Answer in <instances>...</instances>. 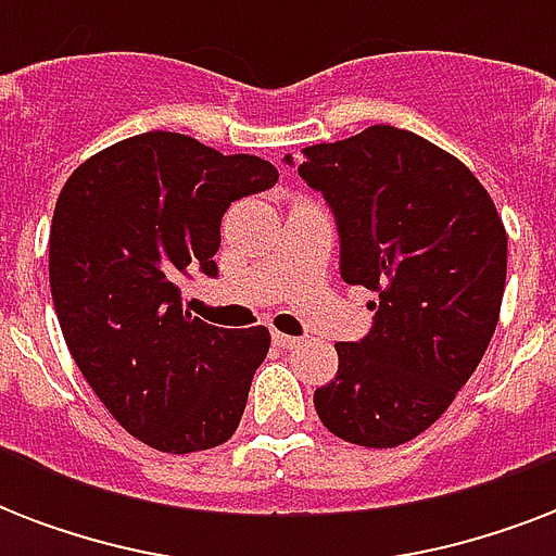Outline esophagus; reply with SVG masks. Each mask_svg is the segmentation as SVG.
<instances>
[{
    "label": "esophagus",
    "mask_w": 556,
    "mask_h": 556,
    "mask_svg": "<svg viewBox=\"0 0 556 556\" xmlns=\"http://www.w3.org/2000/svg\"><path fill=\"white\" fill-rule=\"evenodd\" d=\"M270 340H274V346L279 349H296L300 346V338H291V334H286V331H270Z\"/></svg>",
    "instance_id": "obj_1"
}]
</instances>
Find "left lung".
Here are the masks:
<instances>
[{
  "label": "left lung",
  "mask_w": 556,
  "mask_h": 556,
  "mask_svg": "<svg viewBox=\"0 0 556 556\" xmlns=\"http://www.w3.org/2000/svg\"><path fill=\"white\" fill-rule=\"evenodd\" d=\"M303 155L296 173L338 222L340 277L375 291L369 334L334 346L338 375L314 406L338 439L397 447L439 421L491 343L505 225L462 161L406 129L369 126Z\"/></svg>",
  "instance_id": "obj_1"
}]
</instances>
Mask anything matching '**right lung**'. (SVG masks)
Masks as SVG:
<instances>
[{
    "label": "right lung",
    "mask_w": 556,
    "mask_h": 556,
    "mask_svg": "<svg viewBox=\"0 0 556 556\" xmlns=\"http://www.w3.org/2000/svg\"><path fill=\"white\" fill-rule=\"evenodd\" d=\"M277 178L256 155L143 132L83 161L60 190L48 277L65 346L115 421L161 453L218 447L239 427L268 329L190 317L178 282L216 277L230 201Z\"/></svg>",
    "instance_id": "add662e5"
}]
</instances>
